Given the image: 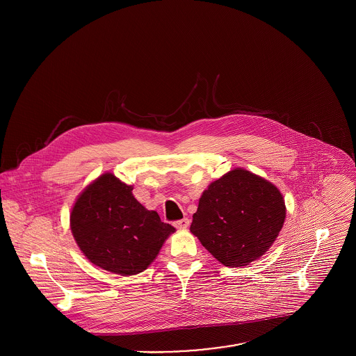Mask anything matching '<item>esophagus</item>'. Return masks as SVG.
<instances>
[{
	"label": "esophagus",
	"mask_w": 356,
	"mask_h": 356,
	"mask_svg": "<svg viewBox=\"0 0 356 356\" xmlns=\"http://www.w3.org/2000/svg\"><path fill=\"white\" fill-rule=\"evenodd\" d=\"M174 226H175L177 229H181V230H184V229H188V226H189V219H188V218L179 219V220L174 222Z\"/></svg>",
	"instance_id": "esophagus-1"
}]
</instances>
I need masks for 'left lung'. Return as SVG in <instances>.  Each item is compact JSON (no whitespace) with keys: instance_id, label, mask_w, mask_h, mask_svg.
Segmentation results:
<instances>
[{"instance_id":"obj_1","label":"left lung","mask_w":356,"mask_h":356,"mask_svg":"<svg viewBox=\"0 0 356 356\" xmlns=\"http://www.w3.org/2000/svg\"><path fill=\"white\" fill-rule=\"evenodd\" d=\"M285 215L278 188L251 171L234 168L204 191L191 232L222 264L241 267L267 252Z\"/></svg>"}]
</instances>
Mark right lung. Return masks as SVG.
<instances>
[{"label":"right lung","instance_id":"right-lung-1","mask_svg":"<svg viewBox=\"0 0 356 356\" xmlns=\"http://www.w3.org/2000/svg\"><path fill=\"white\" fill-rule=\"evenodd\" d=\"M70 225L83 254L120 275L143 273L175 229L133 196V186L111 172L93 181L72 207Z\"/></svg>","mask_w":356,"mask_h":356}]
</instances>
